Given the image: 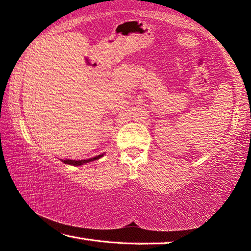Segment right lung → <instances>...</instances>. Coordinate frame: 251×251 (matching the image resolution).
Segmentation results:
<instances>
[{"label":"right lung","mask_w":251,"mask_h":251,"mask_svg":"<svg viewBox=\"0 0 251 251\" xmlns=\"http://www.w3.org/2000/svg\"><path fill=\"white\" fill-rule=\"evenodd\" d=\"M103 156V154L101 155H99L96 157H93V158H90V159H82V160H73V159H64L63 160V163L65 164H69V165H74V166H79V165H83V164H86L88 163V161H93V160H96L100 158V157Z\"/></svg>","instance_id":"add662e5"}]
</instances>
